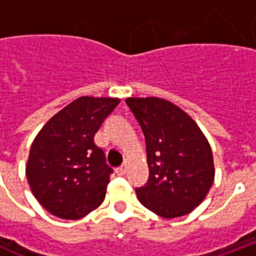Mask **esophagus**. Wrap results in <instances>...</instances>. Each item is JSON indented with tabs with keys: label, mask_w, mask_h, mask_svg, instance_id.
Here are the masks:
<instances>
[{
	"label": "esophagus",
	"mask_w": 256,
	"mask_h": 256,
	"mask_svg": "<svg viewBox=\"0 0 256 256\" xmlns=\"http://www.w3.org/2000/svg\"><path fill=\"white\" fill-rule=\"evenodd\" d=\"M126 172H128V166H126V164H123V166L118 167L116 168L118 176H124V174H126Z\"/></svg>",
	"instance_id": "obj_1"
}]
</instances>
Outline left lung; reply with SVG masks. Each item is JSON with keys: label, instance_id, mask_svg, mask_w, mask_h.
<instances>
[{"label": "left lung", "instance_id": "obj_1", "mask_svg": "<svg viewBox=\"0 0 256 256\" xmlns=\"http://www.w3.org/2000/svg\"><path fill=\"white\" fill-rule=\"evenodd\" d=\"M126 104L142 128L150 178L136 188L140 203L163 218L189 214L214 182L207 138L192 118L158 97H130Z\"/></svg>", "mask_w": 256, "mask_h": 256}]
</instances>
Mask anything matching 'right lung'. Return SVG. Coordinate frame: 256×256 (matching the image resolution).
<instances>
[{
	"mask_svg": "<svg viewBox=\"0 0 256 256\" xmlns=\"http://www.w3.org/2000/svg\"><path fill=\"white\" fill-rule=\"evenodd\" d=\"M118 98L79 97L42 128L31 145L26 176L44 208L63 220H79L106 198L114 170L94 134Z\"/></svg>",
	"mask_w": 256,
	"mask_h": 256,
	"instance_id": "right-lung-1",
	"label": "right lung"
}]
</instances>
